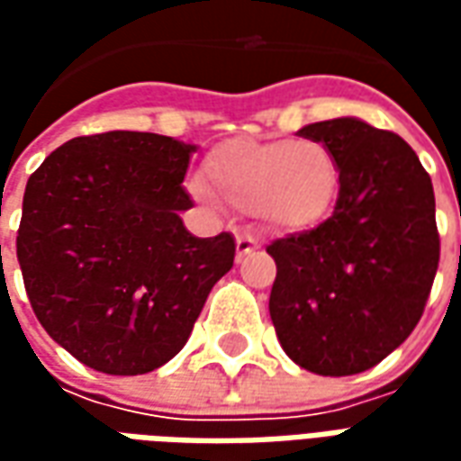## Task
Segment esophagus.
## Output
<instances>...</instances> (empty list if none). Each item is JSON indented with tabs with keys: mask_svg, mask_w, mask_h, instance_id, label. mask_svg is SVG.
<instances>
[{
	"mask_svg": "<svg viewBox=\"0 0 461 461\" xmlns=\"http://www.w3.org/2000/svg\"><path fill=\"white\" fill-rule=\"evenodd\" d=\"M259 249V240L251 234V231H241V234H237V259H244L247 254H251V251Z\"/></svg>",
	"mask_w": 461,
	"mask_h": 461,
	"instance_id": "esophagus-1",
	"label": "esophagus"
}]
</instances>
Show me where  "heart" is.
Segmentation results:
<instances>
[{
    "label": "heart",
    "instance_id": "b5f03b06",
    "mask_svg": "<svg viewBox=\"0 0 461 461\" xmlns=\"http://www.w3.org/2000/svg\"><path fill=\"white\" fill-rule=\"evenodd\" d=\"M207 182L194 194L207 204L217 197L257 212L279 231H306L326 220L340 190V167L326 142L313 138L230 140L204 160Z\"/></svg>",
    "mask_w": 461,
    "mask_h": 461
}]
</instances>
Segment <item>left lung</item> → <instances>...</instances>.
<instances>
[{"label":"left lung","instance_id":"obj_1","mask_svg":"<svg viewBox=\"0 0 461 461\" xmlns=\"http://www.w3.org/2000/svg\"><path fill=\"white\" fill-rule=\"evenodd\" d=\"M340 167L333 214L271 241L269 313L281 348L316 375H356L415 330L439 264L435 190L397 132L357 118L311 122Z\"/></svg>","mask_w":461,"mask_h":461}]
</instances>
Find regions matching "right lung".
Segmentation results:
<instances>
[{"instance_id":"right-lung-1","label":"right lung","mask_w":461,"mask_h":461,"mask_svg":"<svg viewBox=\"0 0 461 461\" xmlns=\"http://www.w3.org/2000/svg\"><path fill=\"white\" fill-rule=\"evenodd\" d=\"M194 145L111 131L64 142L29 177L16 234L24 289L44 330L108 375H142L187 343L234 237L185 230Z\"/></svg>"}]
</instances>
